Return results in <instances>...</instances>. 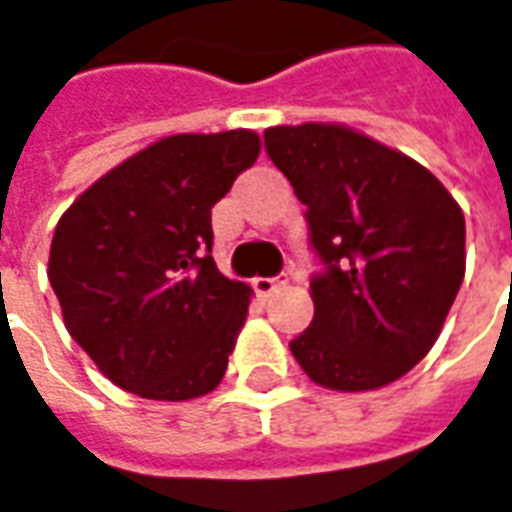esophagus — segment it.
Returning a JSON list of instances; mask_svg holds the SVG:
<instances>
[{
  "label": "esophagus",
  "instance_id": "34e87169",
  "mask_svg": "<svg viewBox=\"0 0 512 512\" xmlns=\"http://www.w3.org/2000/svg\"><path fill=\"white\" fill-rule=\"evenodd\" d=\"M288 285V273H279V276H256L253 279V288H256V294L259 296H270L276 294V291H282Z\"/></svg>",
  "mask_w": 512,
  "mask_h": 512
}]
</instances>
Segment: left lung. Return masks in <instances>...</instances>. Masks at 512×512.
Instances as JSON below:
<instances>
[{
    "label": "left lung",
    "mask_w": 512,
    "mask_h": 512,
    "mask_svg": "<svg viewBox=\"0 0 512 512\" xmlns=\"http://www.w3.org/2000/svg\"><path fill=\"white\" fill-rule=\"evenodd\" d=\"M305 204L314 320L291 340L325 389L369 392L415 369L464 282V213L418 161L334 123L265 129Z\"/></svg>",
    "instance_id": "8db88e82"
}]
</instances>
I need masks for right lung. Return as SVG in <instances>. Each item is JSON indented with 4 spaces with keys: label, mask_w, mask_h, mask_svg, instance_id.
Returning <instances> with one entry per match:
<instances>
[{
    "label": "right lung",
    "mask_w": 512,
    "mask_h": 512,
    "mask_svg": "<svg viewBox=\"0 0 512 512\" xmlns=\"http://www.w3.org/2000/svg\"><path fill=\"white\" fill-rule=\"evenodd\" d=\"M259 158V135H172L94 181L60 218L48 279L74 343L146 400L213 392L250 288L221 276L213 204Z\"/></svg>",
    "instance_id": "1"
}]
</instances>
